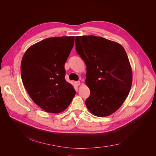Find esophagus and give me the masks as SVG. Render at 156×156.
Here are the masks:
<instances>
[{
    "label": "esophagus",
    "instance_id": "obj_1",
    "mask_svg": "<svg viewBox=\"0 0 156 156\" xmlns=\"http://www.w3.org/2000/svg\"><path fill=\"white\" fill-rule=\"evenodd\" d=\"M76 84L77 85H80V84H81V82L80 81H76Z\"/></svg>",
    "mask_w": 156,
    "mask_h": 156
}]
</instances>
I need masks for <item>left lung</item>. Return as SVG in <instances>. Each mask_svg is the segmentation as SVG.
Wrapping results in <instances>:
<instances>
[{
	"instance_id": "obj_1",
	"label": "left lung",
	"mask_w": 156,
	"mask_h": 156,
	"mask_svg": "<svg viewBox=\"0 0 156 156\" xmlns=\"http://www.w3.org/2000/svg\"><path fill=\"white\" fill-rule=\"evenodd\" d=\"M75 45L87 66L85 83L90 90L87 108L95 116H109L121 107L132 84V68L125 48L94 35L76 37Z\"/></svg>"
}]
</instances>
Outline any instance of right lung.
Here are the masks:
<instances>
[{
	"mask_svg": "<svg viewBox=\"0 0 156 156\" xmlns=\"http://www.w3.org/2000/svg\"><path fill=\"white\" fill-rule=\"evenodd\" d=\"M75 43V37H54L30 47L21 64L23 83L40 108L59 113L66 109L76 92L65 80L64 64Z\"/></svg>",
	"mask_w": 156,
	"mask_h": 156,
	"instance_id": "1",
	"label": "right lung"
}]
</instances>
